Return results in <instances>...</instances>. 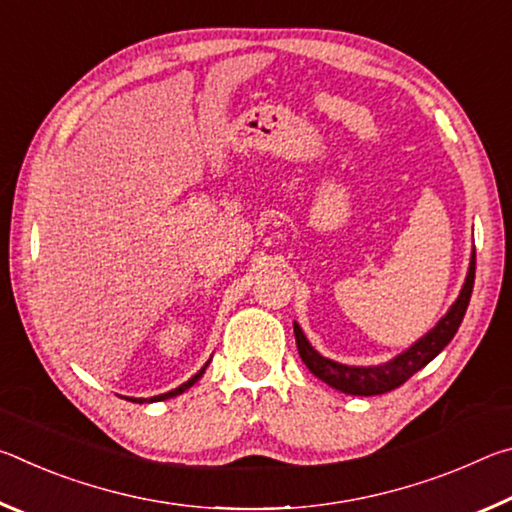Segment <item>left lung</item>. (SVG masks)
Masks as SVG:
<instances>
[{
  "instance_id": "left-lung-1",
  "label": "left lung",
  "mask_w": 512,
  "mask_h": 512,
  "mask_svg": "<svg viewBox=\"0 0 512 512\" xmlns=\"http://www.w3.org/2000/svg\"><path fill=\"white\" fill-rule=\"evenodd\" d=\"M474 268H476V255L472 250L470 268H467L463 289L458 293V298L452 302V307L447 309V314L433 325L422 339L409 345L404 352L397 357L388 359L379 366H348V363H339L334 359H327L320 354L314 345L302 332L298 323H293V334H296L300 359L305 361V366L314 372L318 379H323L327 386L336 388L345 395H381L393 391V388L402 386L406 379L413 377L415 372L422 370L431 359H436L443 352L445 345L454 339L458 327L463 323V316L470 305L472 287H474Z\"/></svg>"
}]
</instances>
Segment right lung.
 I'll return each instance as SVG.
<instances>
[{
	"label": "right lung",
	"instance_id": "1",
	"mask_svg": "<svg viewBox=\"0 0 512 512\" xmlns=\"http://www.w3.org/2000/svg\"><path fill=\"white\" fill-rule=\"evenodd\" d=\"M210 366V361L205 363V366L196 372V375L192 377V379H187L185 384H180L178 388H173V391H169V393H162V395H153V397H126L128 402H137V404H151V402H162V400H171V397H176V395H183L185 391H189V388H192L198 379L203 377V372H205V368Z\"/></svg>",
	"mask_w": 512,
	"mask_h": 512
}]
</instances>
